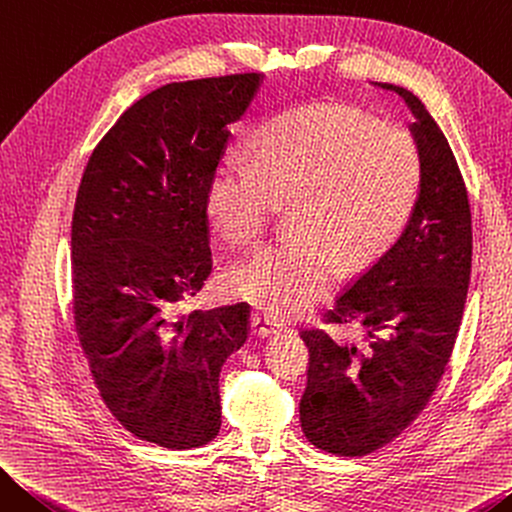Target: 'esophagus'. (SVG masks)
<instances>
[{"label":"esophagus","instance_id":"esophagus-1","mask_svg":"<svg viewBox=\"0 0 512 512\" xmlns=\"http://www.w3.org/2000/svg\"><path fill=\"white\" fill-rule=\"evenodd\" d=\"M281 329H283V322L276 320V317L261 311L251 313V333L254 335H272Z\"/></svg>","mask_w":512,"mask_h":512}]
</instances>
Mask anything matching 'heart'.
<instances>
[{
  "label": "heart",
  "instance_id": "obj_1",
  "mask_svg": "<svg viewBox=\"0 0 512 512\" xmlns=\"http://www.w3.org/2000/svg\"><path fill=\"white\" fill-rule=\"evenodd\" d=\"M424 154L413 133L345 104H308L258 131L251 156L226 152L204 197L213 233L229 247L263 236L276 204H288L292 238L272 242L233 270L236 297L290 315L331 283L333 258L356 270L381 256L413 215Z\"/></svg>",
  "mask_w": 512,
  "mask_h": 512
}]
</instances>
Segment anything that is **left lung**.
Wrapping results in <instances>:
<instances>
[{"label": "left lung", "instance_id": "left-lung-1", "mask_svg": "<svg viewBox=\"0 0 512 512\" xmlns=\"http://www.w3.org/2000/svg\"><path fill=\"white\" fill-rule=\"evenodd\" d=\"M379 86L404 97L415 115L424 188L399 240L324 315L354 326L358 340L301 331L311 356L301 429L335 456L372 454L429 404L456 345L472 272V213L445 133L413 92Z\"/></svg>", "mask_w": 512, "mask_h": 512}]
</instances>
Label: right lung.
Here are the masks:
<instances>
[{
	"instance_id": "obj_1",
	"label": "right lung",
	"mask_w": 512,
	"mask_h": 512,
	"mask_svg": "<svg viewBox=\"0 0 512 512\" xmlns=\"http://www.w3.org/2000/svg\"><path fill=\"white\" fill-rule=\"evenodd\" d=\"M263 74L167 83L120 115L72 215L74 326L104 404L136 438L195 449L222 426L220 370L249 308L179 317L213 270L204 197Z\"/></svg>"
}]
</instances>
